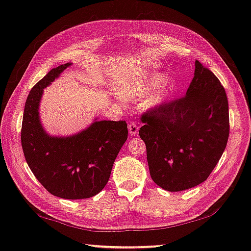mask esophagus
I'll list each match as a JSON object with an SVG mask.
<instances>
[{"label":"esophagus","instance_id":"34e87169","mask_svg":"<svg viewBox=\"0 0 251 251\" xmlns=\"http://www.w3.org/2000/svg\"><path fill=\"white\" fill-rule=\"evenodd\" d=\"M128 130H129V134L136 136L138 134V126L135 124V123H129L128 124Z\"/></svg>","mask_w":251,"mask_h":251}]
</instances>
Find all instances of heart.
<instances>
[{
	"instance_id": "1",
	"label": "heart",
	"mask_w": 251,
	"mask_h": 251,
	"mask_svg": "<svg viewBox=\"0 0 251 251\" xmlns=\"http://www.w3.org/2000/svg\"><path fill=\"white\" fill-rule=\"evenodd\" d=\"M163 80L164 76L159 73L147 74L142 77L126 80L121 85L118 93L128 100L141 101L145 99L148 93L161 84L154 95L147 100V106L150 108H159L166 104L177 91L175 80L166 79L163 82Z\"/></svg>"
}]
</instances>
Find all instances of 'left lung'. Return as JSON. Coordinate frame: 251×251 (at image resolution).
<instances>
[{
    "instance_id": "8db88e82",
    "label": "left lung",
    "mask_w": 251,
    "mask_h": 251,
    "mask_svg": "<svg viewBox=\"0 0 251 251\" xmlns=\"http://www.w3.org/2000/svg\"><path fill=\"white\" fill-rule=\"evenodd\" d=\"M151 179L168 192L205 181L222 157L229 136L226 91L198 61L186 96L142 115Z\"/></svg>"
}]
</instances>
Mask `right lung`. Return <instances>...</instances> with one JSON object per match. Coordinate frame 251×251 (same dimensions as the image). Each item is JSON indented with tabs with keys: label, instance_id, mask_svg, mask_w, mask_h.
<instances>
[{
	"label": "right lung",
	"instance_id": "obj_1",
	"mask_svg": "<svg viewBox=\"0 0 251 251\" xmlns=\"http://www.w3.org/2000/svg\"><path fill=\"white\" fill-rule=\"evenodd\" d=\"M71 65L50 70L29 92L21 142L29 169L49 193L64 199H84L95 196L107 184L128 129L124 121L97 118L70 136H52L44 129L39 112L44 88Z\"/></svg>",
	"mask_w": 251,
	"mask_h": 251
}]
</instances>
